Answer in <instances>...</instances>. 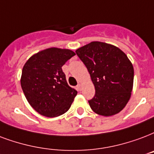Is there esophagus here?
I'll return each mask as SVG.
<instances>
[{
  "label": "esophagus",
  "instance_id": "34e87169",
  "mask_svg": "<svg viewBox=\"0 0 154 154\" xmlns=\"http://www.w3.org/2000/svg\"><path fill=\"white\" fill-rule=\"evenodd\" d=\"M82 84H78V85H77V90H82Z\"/></svg>",
  "mask_w": 154,
  "mask_h": 154
}]
</instances>
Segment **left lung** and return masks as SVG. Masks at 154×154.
<instances>
[{"label": "left lung", "instance_id": "8db88e82", "mask_svg": "<svg viewBox=\"0 0 154 154\" xmlns=\"http://www.w3.org/2000/svg\"><path fill=\"white\" fill-rule=\"evenodd\" d=\"M90 72L95 94L89 100L96 114L111 116L124 108L131 97L134 69L126 54L116 46L91 42L76 51Z\"/></svg>", "mask_w": 154, "mask_h": 154}]
</instances>
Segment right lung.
Listing matches in <instances>:
<instances>
[{"mask_svg": "<svg viewBox=\"0 0 154 154\" xmlns=\"http://www.w3.org/2000/svg\"><path fill=\"white\" fill-rule=\"evenodd\" d=\"M73 56L69 49L51 48L26 62L21 86L28 103L42 116L56 117L70 108L77 91L68 85L62 66Z\"/></svg>", "mask_w": 154, "mask_h": 154, "instance_id": "right-lung-1", "label": "right lung"}]
</instances>
